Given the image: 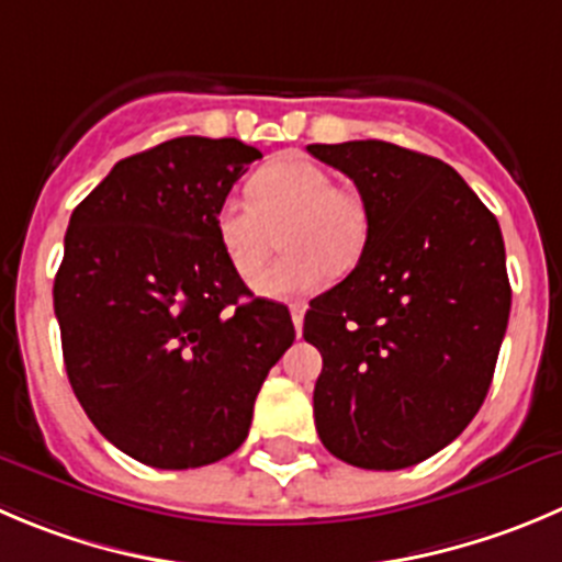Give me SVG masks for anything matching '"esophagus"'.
Returning a JSON list of instances; mask_svg holds the SVG:
<instances>
[{
    "mask_svg": "<svg viewBox=\"0 0 562 562\" xmlns=\"http://www.w3.org/2000/svg\"><path fill=\"white\" fill-rule=\"evenodd\" d=\"M290 312H292V323H295L297 336H301V330H303V314H306V303H292Z\"/></svg>",
    "mask_w": 562,
    "mask_h": 562,
    "instance_id": "esophagus-1",
    "label": "esophagus"
}]
</instances>
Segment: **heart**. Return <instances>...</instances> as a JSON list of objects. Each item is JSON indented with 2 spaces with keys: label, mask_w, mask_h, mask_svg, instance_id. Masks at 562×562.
Here are the masks:
<instances>
[{
  "label": "heart",
  "mask_w": 562,
  "mask_h": 562,
  "mask_svg": "<svg viewBox=\"0 0 562 562\" xmlns=\"http://www.w3.org/2000/svg\"><path fill=\"white\" fill-rule=\"evenodd\" d=\"M250 198L226 195L215 212V232L228 265L250 276L284 228V259L254 276L265 297L312 295L361 259L370 237V210L352 187L314 159L290 154L267 162L248 181Z\"/></svg>",
  "instance_id": "1"
}]
</instances>
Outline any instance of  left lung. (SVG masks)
<instances>
[{
    "instance_id": "1",
    "label": "left lung",
    "mask_w": 562,
    "mask_h": 562,
    "mask_svg": "<svg viewBox=\"0 0 562 562\" xmlns=\"http://www.w3.org/2000/svg\"><path fill=\"white\" fill-rule=\"evenodd\" d=\"M308 154L350 176L370 210L356 270L303 319L323 356L319 441L350 467H414L456 441L488 394L510 317L499 223L427 154L383 140Z\"/></svg>"
}]
</instances>
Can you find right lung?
<instances>
[{
    "label": "right lung",
    "instance_id": "add662e5",
    "mask_svg": "<svg viewBox=\"0 0 562 562\" xmlns=\"http://www.w3.org/2000/svg\"><path fill=\"white\" fill-rule=\"evenodd\" d=\"M261 151L176 137L126 157L74 210L55 314L95 430L154 469H195L248 436L267 372L295 341L290 308L254 297L215 212Z\"/></svg>",
    "mask_w": 562,
    "mask_h": 562
}]
</instances>
